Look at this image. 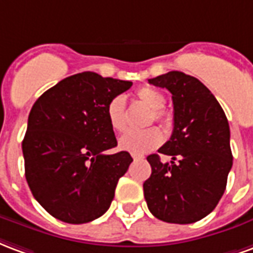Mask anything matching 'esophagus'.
Returning <instances> with one entry per match:
<instances>
[{"label":"esophagus","instance_id":"1","mask_svg":"<svg viewBox=\"0 0 253 253\" xmlns=\"http://www.w3.org/2000/svg\"><path fill=\"white\" fill-rule=\"evenodd\" d=\"M132 158H133L134 160H140V159H143L144 156H143V155H140V154H132Z\"/></svg>","mask_w":253,"mask_h":253}]
</instances>
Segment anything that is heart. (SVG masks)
I'll list each match as a JSON object with an SVG mask.
<instances>
[{"instance_id":"b5f03b06","label":"heart","mask_w":253,"mask_h":253,"mask_svg":"<svg viewBox=\"0 0 253 253\" xmlns=\"http://www.w3.org/2000/svg\"><path fill=\"white\" fill-rule=\"evenodd\" d=\"M136 97L140 102L151 109L148 123H159L166 129L172 125V114L166 110L165 94L154 87H141L137 90ZM109 125L116 132H123L126 128V99L124 95H116L109 101L106 108ZM163 141V134L159 129L148 128L144 130H129L119 139V147L132 154H145L159 147Z\"/></svg>"}]
</instances>
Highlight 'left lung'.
<instances>
[{
	"label": "left lung",
	"instance_id": "8db88e82",
	"mask_svg": "<svg viewBox=\"0 0 253 253\" xmlns=\"http://www.w3.org/2000/svg\"><path fill=\"white\" fill-rule=\"evenodd\" d=\"M148 82L172 94L174 130L159 152L172 158L162 163L158 154L147 160L152 172L145 180L149 211L171 224H191L211 213L226 187L233 156L224 110L198 79L169 71Z\"/></svg>",
	"mask_w": 253,
	"mask_h": 253
}]
</instances>
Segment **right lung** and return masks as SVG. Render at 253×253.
Listing matches in <instances>:
<instances>
[{"mask_svg": "<svg viewBox=\"0 0 253 253\" xmlns=\"http://www.w3.org/2000/svg\"><path fill=\"white\" fill-rule=\"evenodd\" d=\"M130 86L84 71L60 81L33 104L23 140L25 178L35 200L55 218L84 224L109 209L133 159L126 151L104 154L117 145L106 108Z\"/></svg>", "mask_w": 253, "mask_h": 253, "instance_id": "add662e5", "label": "right lung"}]
</instances>
